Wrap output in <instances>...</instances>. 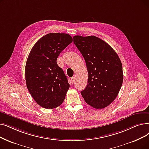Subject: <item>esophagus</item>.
<instances>
[{
	"label": "esophagus",
	"mask_w": 149,
	"mask_h": 149,
	"mask_svg": "<svg viewBox=\"0 0 149 149\" xmlns=\"http://www.w3.org/2000/svg\"><path fill=\"white\" fill-rule=\"evenodd\" d=\"M70 80H71V81H72V83H73L75 81V77H71V78H70Z\"/></svg>",
	"instance_id": "obj_1"
}]
</instances>
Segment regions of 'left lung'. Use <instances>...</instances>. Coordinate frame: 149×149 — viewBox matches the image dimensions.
I'll use <instances>...</instances> for the list:
<instances>
[{
  "instance_id": "obj_1",
  "label": "left lung",
  "mask_w": 149,
  "mask_h": 149,
  "mask_svg": "<svg viewBox=\"0 0 149 149\" xmlns=\"http://www.w3.org/2000/svg\"><path fill=\"white\" fill-rule=\"evenodd\" d=\"M74 42L85 60L88 72L86 88L81 94L97 109L108 107L118 96L122 85V63L109 45L95 36H74Z\"/></svg>"
}]
</instances>
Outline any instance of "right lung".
Instances as JSON below:
<instances>
[{"label": "right lung", "mask_w": 149, "mask_h": 149, "mask_svg": "<svg viewBox=\"0 0 149 149\" xmlns=\"http://www.w3.org/2000/svg\"><path fill=\"white\" fill-rule=\"evenodd\" d=\"M72 42L68 34L50 33L40 38L29 55L25 69L27 87L36 102L44 108H55L65 99L70 85L56 59Z\"/></svg>", "instance_id": "1"}]
</instances>
